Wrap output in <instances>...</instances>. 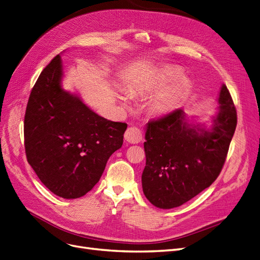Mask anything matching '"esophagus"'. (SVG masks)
Instances as JSON below:
<instances>
[{"label": "esophagus", "mask_w": 260, "mask_h": 260, "mask_svg": "<svg viewBox=\"0 0 260 260\" xmlns=\"http://www.w3.org/2000/svg\"><path fill=\"white\" fill-rule=\"evenodd\" d=\"M124 138L129 143H138L142 139L141 131L136 126H131L125 132Z\"/></svg>", "instance_id": "34e87169"}]
</instances>
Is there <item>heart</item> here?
Returning <instances> with one entry per match:
<instances>
[{"mask_svg": "<svg viewBox=\"0 0 260 260\" xmlns=\"http://www.w3.org/2000/svg\"><path fill=\"white\" fill-rule=\"evenodd\" d=\"M190 90L191 82L187 77L182 76L180 69L166 66L134 84L129 92L137 95L158 91L150 102V110L152 113L161 115L176 109L183 103ZM120 99L125 105H128L129 96L127 94H122Z\"/></svg>", "mask_w": 260, "mask_h": 260, "instance_id": "obj_1", "label": "heart"}]
</instances>
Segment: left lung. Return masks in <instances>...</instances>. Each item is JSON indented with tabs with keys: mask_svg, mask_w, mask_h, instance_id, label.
Returning <instances> with one entry per match:
<instances>
[{
	"mask_svg": "<svg viewBox=\"0 0 260 260\" xmlns=\"http://www.w3.org/2000/svg\"><path fill=\"white\" fill-rule=\"evenodd\" d=\"M219 108L211 128L188 124L182 109L147 124L143 194L160 209L187 203L218 177L237 126V111L227 86L222 85Z\"/></svg>",
	"mask_w": 260,
	"mask_h": 260,
	"instance_id": "left-lung-1",
	"label": "left lung"
}]
</instances>
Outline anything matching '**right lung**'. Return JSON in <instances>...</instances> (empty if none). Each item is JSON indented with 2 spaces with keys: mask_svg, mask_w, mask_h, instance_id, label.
Here are the masks:
<instances>
[{
  "mask_svg": "<svg viewBox=\"0 0 260 260\" xmlns=\"http://www.w3.org/2000/svg\"><path fill=\"white\" fill-rule=\"evenodd\" d=\"M60 54L48 64L31 91L24 115L28 164L56 196L75 199L100 181L107 160L123 145L126 123L92 111L62 89Z\"/></svg>",
  "mask_w": 260,
  "mask_h": 260,
  "instance_id": "add662e5",
  "label": "right lung"
}]
</instances>
